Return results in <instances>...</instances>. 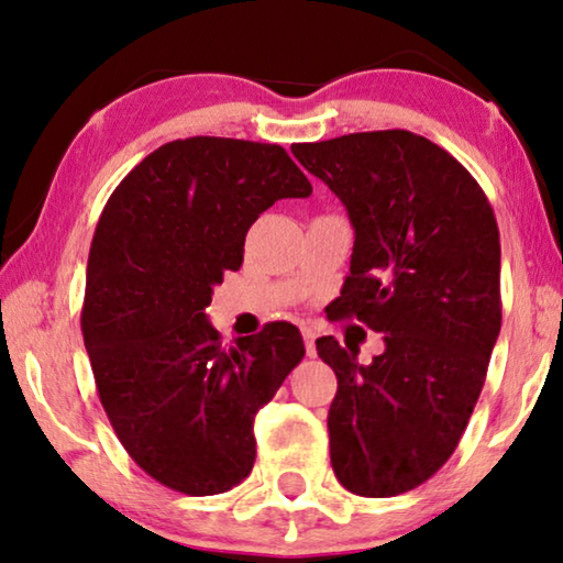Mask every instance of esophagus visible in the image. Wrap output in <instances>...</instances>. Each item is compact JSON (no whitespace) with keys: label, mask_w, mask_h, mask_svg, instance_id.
Instances as JSON below:
<instances>
[{"label":"esophagus","mask_w":563,"mask_h":563,"mask_svg":"<svg viewBox=\"0 0 563 563\" xmlns=\"http://www.w3.org/2000/svg\"><path fill=\"white\" fill-rule=\"evenodd\" d=\"M303 341H306V354L316 356V331L313 329H303Z\"/></svg>","instance_id":"1"}]
</instances>
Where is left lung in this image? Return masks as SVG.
I'll return each instance as SVG.
<instances>
[{"label": "left lung", "mask_w": 563, "mask_h": 563, "mask_svg": "<svg viewBox=\"0 0 563 563\" xmlns=\"http://www.w3.org/2000/svg\"><path fill=\"white\" fill-rule=\"evenodd\" d=\"M346 207L349 278L331 318L384 333V351L316 341L335 372L331 465L364 498L399 496L448 463L500 333V234L485 191L448 151L412 131L292 144Z\"/></svg>", "instance_id": "left-lung-1"}]
</instances>
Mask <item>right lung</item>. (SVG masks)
I'll return each instance as SVG.
<instances>
[{"label":"right lung","instance_id":"add662e5","mask_svg":"<svg viewBox=\"0 0 563 563\" xmlns=\"http://www.w3.org/2000/svg\"><path fill=\"white\" fill-rule=\"evenodd\" d=\"M310 191L283 146L191 136L148 154L103 207L82 341L121 444L166 488L217 496L253 470L255 415L306 356L303 339L267 323L224 349L205 310L257 217Z\"/></svg>","mask_w":563,"mask_h":563}]
</instances>
